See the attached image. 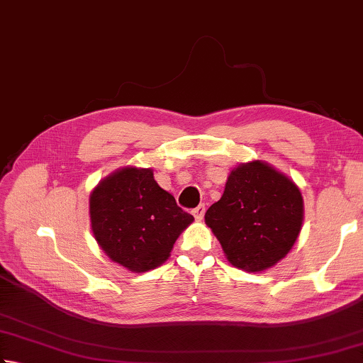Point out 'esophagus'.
<instances>
[{
    "mask_svg": "<svg viewBox=\"0 0 363 363\" xmlns=\"http://www.w3.org/2000/svg\"><path fill=\"white\" fill-rule=\"evenodd\" d=\"M204 212H206V206H204V204H200V206H198V208H195L194 211H191V214L195 216V218L201 220V218L204 217Z\"/></svg>",
    "mask_w": 363,
    "mask_h": 363,
    "instance_id": "34e87169",
    "label": "esophagus"
}]
</instances>
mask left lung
I'll list each match as a JSON object with an SVG mask.
<instances>
[{
    "mask_svg": "<svg viewBox=\"0 0 363 363\" xmlns=\"http://www.w3.org/2000/svg\"><path fill=\"white\" fill-rule=\"evenodd\" d=\"M204 218L233 266L259 272L285 258L294 245L303 218L302 195L288 176L267 163H242L233 169L222 198Z\"/></svg>",
    "mask_w": 363,
    "mask_h": 363,
    "instance_id": "left-lung-1",
    "label": "left lung"
}]
</instances>
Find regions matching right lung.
I'll use <instances>...</instances> for the list:
<instances>
[{
	"mask_svg": "<svg viewBox=\"0 0 363 363\" xmlns=\"http://www.w3.org/2000/svg\"><path fill=\"white\" fill-rule=\"evenodd\" d=\"M89 214L102 250L132 272L167 261L181 231L194 222L149 168H123L104 179L91 194Z\"/></svg>",
	"mask_w": 363,
	"mask_h": 363,
	"instance_id": "right-lung-1",
	"label": "right lung"
}]
</instances>
